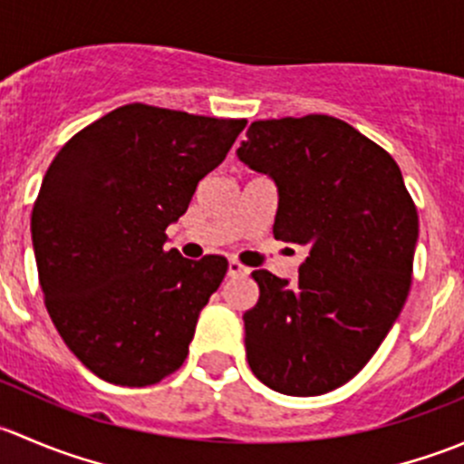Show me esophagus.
Segmentation results:
<instances>
[{
  "mask_svg": "<svg viewBox=\"0 0 464 464\" xmlns=\"http://www.w3.org/2000/svg\"><path fill=\"white\" fill-rule=\"evenodd\" d=\"M228 276L237 278V276H249V269L245 265H240L237 260H228Z\"/></svg>",
  "mask_w": 464,
  "mask_h": 464,
  "instance_id": "1",
  "label": "esophagus"
}]
</instances>
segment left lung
Segmentation results:
<instances>
[{
	"label": "left lung",
	"mask_w": 464,
	"mask_h": 464,
	"mask_svg": "<svg viewBox=\"0 0 464 464\" xmlns=\"http://www.w3.org/2000/svg\"><path fill=\"white\" fill-rule=\"evenodd\" d=\"M237 157L278 186L276 240L310 251L296 283L251 274V371L283 395L334 391L371 362L404 307L418 208L395 159L334 116L256 121Z\"/></svg>",
	"instance_id": "left-lung-1"
}]
</instances>
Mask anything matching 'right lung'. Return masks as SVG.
<instances>
[{
	"instance_id": "1",
	"label": "right lung",
	"mask_w": 464,
	"mask_h": 464,
	"mask_svg": "<svg viewBox=\"0 0 464 464\" xmlns=\"http://www.w3.org/2000/svg\"><path fill=\"white\" fill-rule=\"evenodd\" d=\"M245 125L132 102L51 161L31 215L37 276L55 330L96 377L141 388L188 357L228 262L166 251V228Z\"/></svg>"
}]
</instances>
